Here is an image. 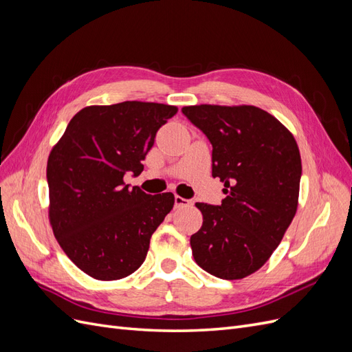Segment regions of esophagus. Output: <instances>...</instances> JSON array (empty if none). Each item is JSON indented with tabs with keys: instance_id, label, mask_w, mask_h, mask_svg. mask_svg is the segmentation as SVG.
<instances>
[{
	"instance_id": "obj_1",
	"label": "esophagus",
	"mask_w": 352,
	"mask_h": 352,
	"mask_svg": "<svg viewBox=\"0 0 352 352\" xmlns=\"http://www.w3.org/2000/svg\"><path fill=\"white\" fill-rule=\"evenodd\" d=\"M189 206H192V199H185V198L179 197V195L175 197V207H176V208L189 207Z\"/></svg>"
}]
</instances>
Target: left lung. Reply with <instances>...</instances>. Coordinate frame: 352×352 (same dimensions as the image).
I'll use <instances>...</instances> for the list:
<instances>
[{"label":"left lung","instance_id":"obj_1","mask_svg":"<svg viewBox=\"0 0 352 352\" xmlns=\"http://www.w3.org/2000/svg\"><path fill=\"white\" fill-rule=\"evenodd\" d=\"M184 116L212 146V177L225 182L220 206L197 202L202 226L190 236L201 269L242 279L270 258L296 212L302 175L291 132L252 105H190Z\"/></svg>","mask_w":352,"mask_h":352}]
</instances>
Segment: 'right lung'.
<instances>
[{
	"label": "right lung",
	"mask_w": 352,
	"mask_h": 352,
	"mask_svg": "<svg viewBox=\"0 0 352 352\" xmlns=\"http://www.w3.org/2000/svg\"><path fill=\"white\" fill-rule=\"evenodd\" d=\"M173 105L124 101L82 109L52 148L47 164L50 221L60 247L98 280H117L144 263L150 239L175 204L123 182L140 176L157 131Z\"/></svg>",
	"instance_id": "add662e5"
}]
</instances>
